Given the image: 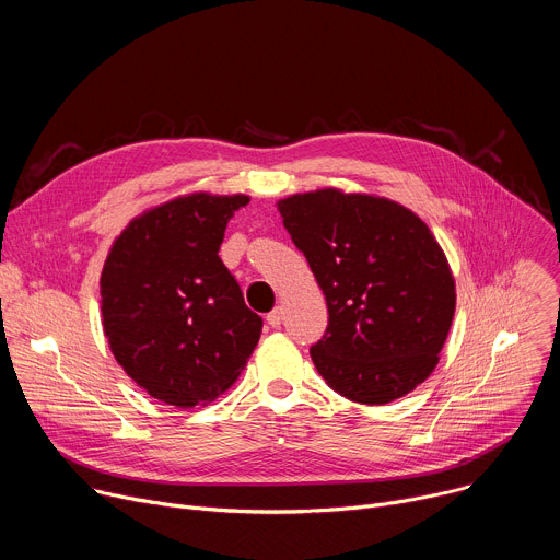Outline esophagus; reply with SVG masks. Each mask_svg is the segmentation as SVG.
I'll list each match as a JSON object with an SVG mask.
<instances>
[{
	"label": "esophagus",
	"mask_w": 560,
	"mask_h": 560,
	"mask_svg": "<svg viewBox=\"0 0 560 560\" xmlns=\"http://www.w3.org/2000/svg\"><path fill=\"white\" fill-rule=\"evenodd\" d=\"M281 322H283V310H281V307H275V310L268 314V324H270L272 328H279Z\"/></svg>",
	"instance_id": "esophagus-1"
}]
</instances>
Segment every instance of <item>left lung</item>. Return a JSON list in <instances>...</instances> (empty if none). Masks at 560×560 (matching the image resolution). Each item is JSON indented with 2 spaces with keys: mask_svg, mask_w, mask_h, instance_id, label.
Masks as SVG:
<instances>
[{
  "mask_svg": "<svg viewBox=\"0 0 560 560\" xmlns=\"http://www.w3.org/2000/svg\"><path fill=\"white\" fill-rule=\"evenodd\" d=\"M326 294L328 330L310 348L326 383L363 406L421 385L447 339L456 283L428 223L368 192L322 188L277 201Z\"/></svg>",
  "mask_w": 560,
  "mask_h": 560,
  "instance_id": "8db88e82",
  "label": "left lung"
}]
</instances>
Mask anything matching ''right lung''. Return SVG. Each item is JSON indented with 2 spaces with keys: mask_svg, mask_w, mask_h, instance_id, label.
<instances>
[{
  "mask_svg": "<svg viewBox=\"0 0 560 560\" xmlns=\"http://www.w3.org/2000/svg\"><path fill=\"white\" fill-rule=\"evenodd\" d=\"M248 195L190 192L143 210L115 238L100 279L102 326L124 372L182 410L208 406L246 368L261 337L219 259Z\"/></svg>",
  "mask_w": 560,
  "mask_h": 560,
  "instance_id": "obj_1",
  "label": "right lung"
}]
</instances>
